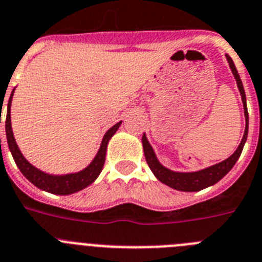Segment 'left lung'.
Returning <instances> with one entry per match:
<instances>
[{"instance_id": "left-lung-1", "label": "left lung", "mask_w": 262, "mask_h": 262, "mask_svg": "<svg viewBox=\"0 0 262 262\" xmlns=\"http://www.w3.org/2000/svg\"><path fill=\"white\" fill-rule=\"evenodd\" d=\"M226 58L229 61L230 69H231L232 74H234L235 79H236L237 88H239V92L242 95V101H243L244 106V115H246V129H244V135L242 139L241 144L237 149L230 156L229 158H226L225 161L220 162L217 165H213L210 167H206V169L200 170V171L195 172H175L171 170L166 169L162 165L158 162L157 157H156L155 152H153V148L150 147L149 141L147 140V136L143 135L141 141H143V148H144V155H145V160H147L148 166L150 167V170L153 171V174L156 175V178L160 182H162L166 186L171 187L174 189H178V191H184V192H196L200 191V189L206 188V187L213 186L217 182H220L221 179L224 178L225 175L230 171V170L234 167L235 162L237 161V158L241 157L242 150L244 148V144H246L247 135H248V110H247V101H246V92H244L243 83L241 80V76L237 74L236 67H235L234 62H232L231 57L227 56Z\"/></svg>"}]
</instances>
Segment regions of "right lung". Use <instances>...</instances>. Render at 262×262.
Wrapping results in <instances>:
<instances>
[{"label":"right lung","instance_id":"add662e5","mask_svg":"<svg viewBox=\"0 0 262 262\" xmlns=\"http://www.w3.org/2000/svg\"><path fill=\"white\" fill-rule=\"evenodd\" d=\"M13 93L11 92L10 100L7 104V114H6V138L7 144H9V149H10L11 155H13L14 161H15L16 166L21 171V174L25 175L26 178L35 184L37 188L44 189V191L54 193V195H70V193H75V192L80 191V189L85 188L90 184H92L96 181L100 172H101L102 167L105 164V156H106V148L107 143H109L110 138L117 133V129L119 128L122 122H118L117 124L107 129V133L105 134L104 139H102L101 147L98 149L97 155L93 158V161L88 165L84 170L79 172H74V174H66V175H49L47 172L41 171V170L36 169L35 166L28 162L23 155L19 150L18 145L15 143V139L13 135V129H11V119H10V106L11 100H13Z\"/></svg>","mask_w":262,"mask_h":262}]
</instances>
